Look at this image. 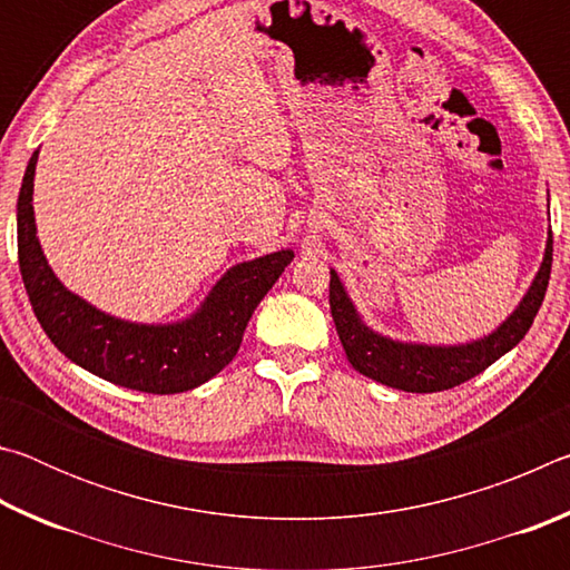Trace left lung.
I'll return each instance as SVG.
<instances>
[{
	"label": "left lung",
	"instance_id": "1",
	"mask_svg": "<svg viewBox=\"0 0 570 570\" xmlns=\"http://www.w3.org/2000/svg\"><path fill=\"white\" fill-rule=\"evenodd\" d=\"M553 264V234H548L543 264H540L533 284L520 298L515 312L498 326L495 332L465 344H414L390 340L364 320L352 304L350 294L332 268L330 306L336 334L346 352V360L356 372L392 390L402 392H442L468 382L485 372L490 364L508 354L528 334L540 304H543L548 278Z\"/></svg>",
	"mask_w": 570,
	"mask_h": 570
}]
</instances>
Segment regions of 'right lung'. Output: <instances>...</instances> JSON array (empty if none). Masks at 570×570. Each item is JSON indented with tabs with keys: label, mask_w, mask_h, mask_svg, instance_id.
Listing matches in <instances>:
<instances>
[{
	"label": "right lung",
	"mask_w": 570,
	"mask_h": 570,
	"mask_svg": "<svg viewBox=\"0 0 570 570\" xmlns=\"http://www.w3.org/2000/svg\"><path fill=\"white\" fill-rule=\"evenodd\" d=\"M37 156L40 150L32 153L19 188L17 248L27 296L50 342L82 370L138 392L176 394L216 377L236 356L250 314L294 262V250L282 248L230 266L188 320H118L72 294L47 264L32 208Z\"/></svg>",
	"instance_id": "add662e5"
}]
</instances>
